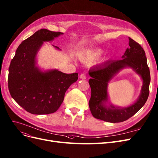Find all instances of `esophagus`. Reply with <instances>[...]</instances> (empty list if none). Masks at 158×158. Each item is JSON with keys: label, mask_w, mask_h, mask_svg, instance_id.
<instances>
[{"label": "esophagus", "mask_w": 158, "mask_h": 158, "mask_svg": "<svg viewBox=\"0 0 158 158\" xmlns=\"http://www.w3.org/2000/svg\"><path fill=\"white\" fill-rule=\"evenodd\" d=\"M80 78L85 80V79H86V76H85L84 74H81L80 75Z\"/></svg>", "instance_id": "34e87169"}]
</instances>
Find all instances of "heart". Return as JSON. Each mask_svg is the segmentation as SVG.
<instances>
[{"mask_svg":"<svg viewBox=\"0 0 158 158\" xmlns=\"http://www.w3.org/2000/svg\"><path fill=\"white\" fill-rule=\"evenodd\" d=\"M102 50L101 49H96L85 52L80 56V58L81 61L84 63H91L95 61V59L99 58L102 53Z\"/></svg>","mask_w":158,"mask_h":158,"instance_id":"obj_1","label":"heart"}]
</instances>
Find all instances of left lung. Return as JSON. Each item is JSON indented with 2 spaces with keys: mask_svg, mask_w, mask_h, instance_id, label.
Wrapping results in <instances>:
<instances>
[{
  "mask_svg": "<svg viewBox=\"0 0 158 158\" xmlns=\"http://www.w3.org/2000/svg\"><path fill=\"white\" fill-rule=\"evenodd\" d=\"M129 46L119 60L108 61L100 66L91 69L89 84L91 95L89 106L94 117L105 122L118 123L127 120L142 108L148 99L150 73L145 52L139 44L129 37ZM131 68L143 80V85L138 100L127 107L114 106L109 102L108 83L120 70Z\"/></svg>",
  "mask_w": 158,
  "mask_h": 158,
  "instance_id": "left-lung-1",
  "label": "left lung"
}]
</instances>
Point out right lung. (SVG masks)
Returning <instances> with one entry per match:
<instances>
[{"label": "right lung", "mask_w": 158, "mask_h": 158, "mask_svg": "<svg viewBox=\"0 0 158 158\" xmlns=\"http://www.w3.org/2000/svg\"><path fill=\"white\" fill-rule=\"evenodd\" d=\"M63 34L46 29L36 31L21 43L11 61L8 79L10 94L31 114L56 112L65 92L78 80V73L65 74L57 69L42 70L36 65L37 54L44 42L53 41Z\"/></svg>", "instance_id": "right-lung-1"}]
</instances>
